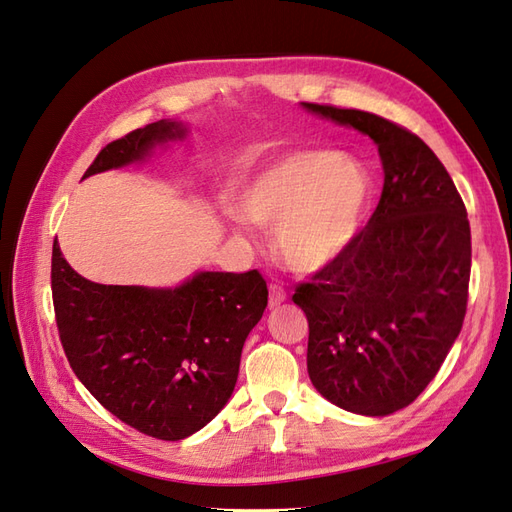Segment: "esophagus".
<instances>
[{
	"mask_svg": "<svg viewBox=\"0 0 512 512\" xmlns=\"http://www.w3.org/2000/svg\"><path fill=\"white\" fill-rule=\"evenodd\" d=\"M286 299V293L280 289V286H269V308H276V306H280L282 302Z\"/></svg>",
	"mask_w": 512,
	"mask_h": 512,
	"instance_id": "obj_1",
	"label": "esophagus"
}]
</instances>
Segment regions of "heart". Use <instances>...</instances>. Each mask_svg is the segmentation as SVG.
Instances as JSON below:
<instances>
[{
    "mask_svg": "<svg viewBox=\"0 0 512 512\" xmlns=\"http://www.w3.org/2000/svg\"><path fill=\"white\" fill-rule=\"evenodd\" d=\"M371 204L373 178L365 162L330 149L269 160L239 195L241 215L276 228L278 256L299 273L339 263L363 232Z\"/></svg>",
    "mask_w": 512,
    "mask_h": 512,
    "instance_id": "obj_1",
    "label": "heart"
}]
</instances>
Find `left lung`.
I'll return each instance as SVG.
<instances>
[{"mask_svg": "<svg viewBox=\"0 0 512 512\" xmlns=\"http://www.w3.org/2000/svg\"><path fill=\"white\" fill-rule=\"evenodd\" d=\"M378 145L382 197L339 263L299 286L308 376L328 402L386 417L415 402L463 328L471 271L467 210L419 136L363 110L302 104Z\"/></svg>", "mask_w": 512, "mask_h": 512, "instance_id": "obj_1", "label": "left lung"}]
</instances>
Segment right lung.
<instances>
[{
    "instance_id": "right-lung-1",
    "label": "right lung",
    "mask_w": 512,
    "mask_h": 512,
    "mask_svg": "<svg viewBox=\"0 0 512 512\" xmlns=\"http://www.w3.org/2000/svg\"><path fill=\"white\" fill-rule=\"evenodd\" d=\"M189 126L160 119L108 143L84 178L152 158ZM52 293L62 347L78 380L112 415L147 436L180 441L228 404L247 334L267 308V282L195 271L176 286L97 284L52 249Z\"/></svg>"
}]
</instances>
